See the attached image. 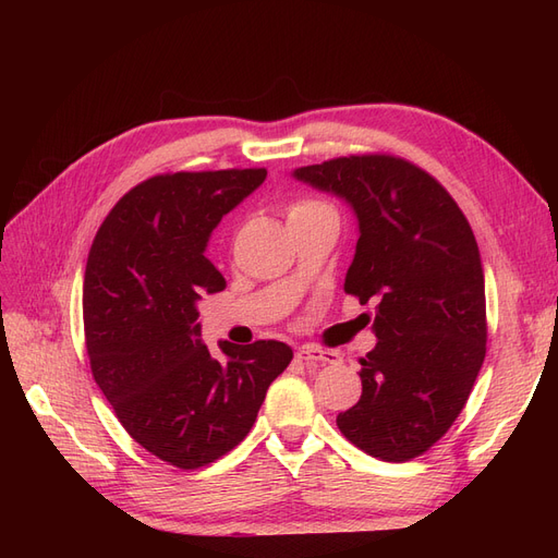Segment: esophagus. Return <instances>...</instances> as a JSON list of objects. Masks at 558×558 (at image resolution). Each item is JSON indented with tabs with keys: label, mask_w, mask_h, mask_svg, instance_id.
<instances>
[{
	"label": "esophagus",
	"mask_w": 558,
	"mask_h": 558,
	"mask_svg": "<svg viewBox=\"0 0 558 558\" xmlns=\"http://www.w3.org/2000/svg\"><path fill=\"white\" fill-rule=\"evenodd\" d=\"M295 356H298V361H302L305 365H316V363L332 365V363L340 361V353L332 351V349H320L316 344H302V347H298Z\"/></svg>",
	"instance_id": "esophagus-1"
}]
</instances>
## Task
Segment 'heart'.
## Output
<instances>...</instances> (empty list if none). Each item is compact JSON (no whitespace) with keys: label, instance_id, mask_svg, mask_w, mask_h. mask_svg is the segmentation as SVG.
I'll return each mask as SVG.
<instances>
[{"label":"heart","instance_id":"heart-1","mask_svg":"<svg viewBox=\"0 0 558 558\" xmlns=\"http://www.w3.org/2000/svg\"><path fill=\"white\" fill-rule=\"evenodd\" d=\"M286 214H289V223H291V221H300V218H310L316 214H335V209L328 205V202H320L314 197H300V199L291 202Z\"/></svg>","mask_w":558,"mask_h":558}]
</instances>
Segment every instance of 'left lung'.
I'll use <instances>...</instances> for the list:
<instances>
[{
	"label": "left lung",
	"instance_id": "left-lung-1",
	"mask_svg": "<svg viewBox=\"0 0 558 558\" xmlns=\"http://www.w3.org/2000/svg\"><path fill=\"white\" fill-rule=\"evenodd\" d=\"M293 177L356 211L361 238L344 291L377 305L363 393L337 414V428L375 459H416L461 414L486 356L475 234L440 181L396 156L332 158Z\"/></svg>",
	"mask_w": 558,
	"mask_h": 558
}]
</instances>
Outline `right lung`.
I'll use <instances>...</instances> for the list:
<instances>
[{"mask_svg": "<svg viewBox=\"0 0 558 558\" xmlns=\"http://www.w3.org/2000/svg\"><path fill=\"white\" fill-rule=\"evenodd\" d=\"M267 170L170 172L134 185L99 226L83 277V328L97 386L134 442L181 470L248 435L293 351L277 340L202 342L197 300L226 289L205 256L211 230Z\"/></svg>", "mask_w": 558, "mask_h": 558, "instance_id": "add662e5", "label": "right lung"}]
</instances>
